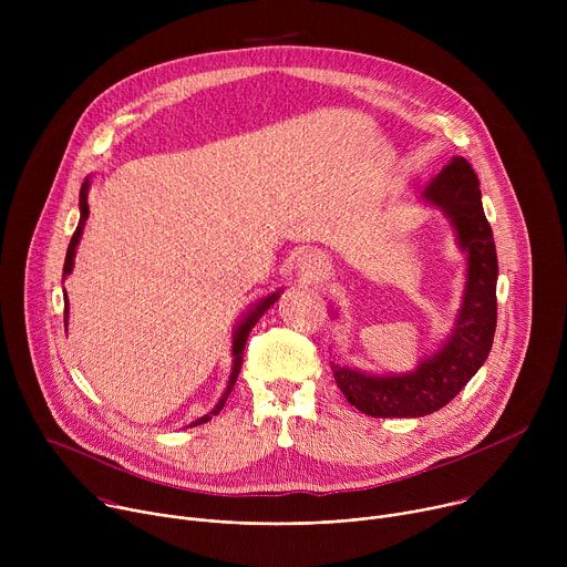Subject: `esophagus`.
<instances>
[{"label": "esophagus", "mask_w": 567, "mask_h": 567, "mask_svg": "<svg viewBox=\"0 0 567 567\" xmlns=\"http://www.w3.org/2000/svg\"><path fill=\"white\" fill-rule=\"evenodd\" d=\"M296 269H298V274H300L305 280H318V278L326 276L328 262H326V258H322L320 254H313V251H311V254H305V256L298 258Z\"/></svg>", "instance_id": "1"}]
</instances>
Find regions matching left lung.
Returning <instances> with one entry per match:
<instances>
[{"label":"left lung","mask_w":567,"mask_h":567,"mask_svg":"<svg viewBox=\"0 0 567 567\" xmlns=\"http://www.w3.org/2000/svg\"><path fill=\"white\" fill-rule=\"evenodd\" d=\"M420 202L449 219L457 249L466 256L462 300L449 337L411 372L372 374L332 361L337 385L354 409L370 417H424L444 409L484 365L494 346L498 258L480 182L468 161L453 156ZM332 316L337 318L339 311L332 309Z\"/></svg>","instance_id":"obj_1"}]
</instances>
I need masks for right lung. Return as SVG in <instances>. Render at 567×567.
Listing matches in <instances>:
<instances>
[{
  "label": "right lung",
  "mask_w": 567,
  "mask_h": 567,
  "mask_svg": "<svg viewBox=\"0 0 567 567\" xmlns=\"http://www.w3.org/2000/svg\"><path fill=\"white\" fill-rule=\"evenodd\" d=\"M90 186H92V182H90V177H87V179H85V184H83V188H80V221H78V226H75V233L71 235L69 249H66L64 269H62V276H64V278L73 271L75 249H78V245H80V237H83V230H85V221H87V217H90V204H87ZM280 293H282V289H278V291H271V293L262 296L258 302H254L245 313H241L239 322H237L235 330H233V343H230L233 365H230V374H228L226 388H224V392H221L219 401L215 403V409H213L210 413H206L204 417L195 420V422H193V424H188V426H199V424L208 422L213 415H217V413L224 409V403H226V399H228V394H230V390H233V385H235V381H237V374H239V370H241V359H245V346H247V339H249L251 330L256 328V322H258V320L262 318V313H265V311H267V309H269V307L280 298ZM64 298H66V291H64ZM66 318H69V300L64 302V328H66Z\"/></svg>",
  "instance_id": "1"
}]
</instances>
